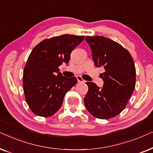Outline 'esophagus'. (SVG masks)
Masks as SVG:
<instances>
[{"instance_id": "obj_1", "label": "esophagus", "mask_w": 153, "mask_h": 153, "mask_svg": "<svg viewBox=\"0 0 153 153\" xmlns=\"http://www.w3.org/2000/svg\"><path fill=\"white\" fill-rule=\"evenodd\" d=\"M76 79H77V81H78L79 83H85V81L83 80V79H82V77L80 76H77Z\"/></svg>"}]
</instances>
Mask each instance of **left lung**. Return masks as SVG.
Listing matches in <instances>:
<instances>
[{"label": "left lung", "instance_id": "8db88e82", "mask_svg": "<svg viewBox=\"0 0 153 153\" xmlns=\"http://www.w3.org/2000/svg\"><path fill=\"white\" fill-rule=\"evenodd\" d=\"M97 68H104L100 74L104 81L100 88L93 82H86L88 91L84 98L85 108L100 119L117 116L126 106L136 84V69L132 57L122 45L102 36H87Z\"/></svg>", "mask_w": 153, "mask_h": 153}]
</instances>
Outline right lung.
<instances>
[{"label":"right lung","mask_w":153,"mask_h":153,"mask_svg":"<svg viewBox=\"0 0 153 153\" xmlns=\"http://www.w3.org/2000/svg\"><path fill=\"white\" fill-rule=\"evenodd\" d=\"M84 38L67 34L53 37L31 51L24 70L23 86L26 101L35 115L51 116L61 107L66 93L77 79L63 76L58 67L68 63L71 52Z\"/></svg>","instance_id":"right-lung-1"}]
</instances>
